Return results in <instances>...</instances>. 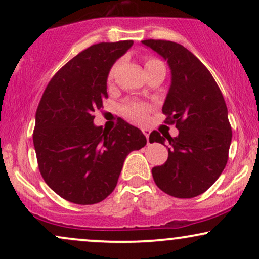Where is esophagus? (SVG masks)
Returning a JSON list of instances; mask_svg holds the SVG:
<instances>
[{"label":"esophagus","instance_id":"34e87169","mask_svg":"<svg viewBox=\"0 0 259 259\" xmlns=\"http://www.w3.org/2000/svg\"><path fill=\"white\" fill-rule=\"evenodd\" d=\"M142 133H144V135L146 136V139H147V144H148V138H150V133H151V130H148V129H142Z\"/></svg>","mask_w":259,"mask_h":259}]
</instances>
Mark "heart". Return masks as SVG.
I'll return each mask as SVG.
<instances>
[{
	"instance_id": "b5f03b06",
	"label": "heart",
	"mask_w": 259,
	"mask_h": 259,
	"mask_svg": "<svg viewBox=\"0 0 259 259\" xmlns=\"http://www.w3.org/2000/svg\"><path fill=\"white\" fill-rule=\"evenodd\" d=\"M156 59H150L146 62V64L153 63ZM113 76V69L108 74V79L111 80ZM151 112V107L142 102H136V101H127V102L123 103L120 106V113L127 121L133 124H138V125H142L148 119V114Z\"/></svg>"
}]
</instances>
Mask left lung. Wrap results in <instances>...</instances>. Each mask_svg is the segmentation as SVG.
I'll list each match as a JSON object with an SVG mask.
<instances>
[{
	"instance_id": "8db88e82",
	"label": "left lung",
	"mask_w": 259,
	"mask_h": 259,
	"mask_svg": "<svg viewBox=\"0 0 259 259\" xmlns=\"http://www.w3.org/2000/svg\"><path fill=\"white\" fill-rule=\"evenodd\" d=\"M142 44L168 62L171 84L162 112L175 124L177 138L151 133L150 142H169L167 162L152 168L156 185L178 198L207 191L224 170L231 144V126L221 89L204 64L183 45L165 40Z\"/></svg>"
}]
</instances>
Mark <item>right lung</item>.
I'll return each mask as SVG.
<instances>
[{
	"label": "right lung",
	"instance_id": "obj_1",
	"mask_svg": "<svg viewBox=\"0 0 259 259\" xmlns=\"http://www.w3.org/2000/svg\"><path fill=\"white\" fill-rule=\"evenodd\" d=\"M133 40L92 45L64 64L45 89L32 134L45 183L76 204L103 201L115 189L124 160L146 145L141 130L120 120L112 132L94 124L108 99L112 65Z\"/></svg>",
	"mask_w": 259,
	"mask_h": 259
}]
</instances>
